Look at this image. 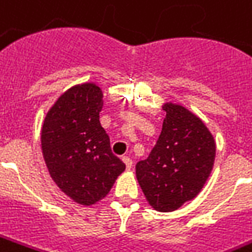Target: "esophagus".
Wrapping results in <instances>:
<instances>
[{"label": "esophagus", "mask_w": 252, "mask_h": 252, "mask_svg": "<svg viewBox=\"0 0 252 252\" xmlns=\"http://www.w3.org/2000/svg\"><path fill=\"white\" fill-rule=\"evenodd\" d=\"M123 161H124V163H126V169H128V170H129V169L132 168V165H133V162H132V159L131 158H129V157H123Z\"/></svg>", "instance_id": "esophagus-1"}]
</instances>
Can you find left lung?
<instances>
[{"mask_svg":"<svg viewBox=\"0 0 252 252\" xmlns=\"http://www.w3.org/2000/svg\"><path fill=\"white\" fill-rule=\"evenodd\" d=\"M162 131L147 159L136 163V179L158 212H173L195 198L210 176L216 144L205 124L187 109L166 103Z\"/></svg>","mask_w":252,"mask_h":252,"instance_id":"left-lung-1","label":"left lung"}]
</instances>
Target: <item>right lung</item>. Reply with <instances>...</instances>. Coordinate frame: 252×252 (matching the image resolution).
Listing matches in <instances>:
<instances>
[{"label": "right lung", "instance_id": "obj_1", "mask_svg": "<svg viewBox=\"0 0 252 252\" xmlns=\"http://www.w3.org/2000/svg\"><path fill=\"white\" fill-rule=\"evenodd\" d=\"M101 109L98 86H76L60 96L42 128V151L50 176L80 205L105 198L126 169L112 153L109 135L99 123Z\"/></svg>", "mask_w": 252, "mask_h": 252}]
</instances>
